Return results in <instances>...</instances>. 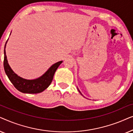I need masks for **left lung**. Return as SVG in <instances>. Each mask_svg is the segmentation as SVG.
I'll list each match as a JSON object with an SVG mask.
<instances>
[{
  "mask_svg": "<svg viewBox=\"0 0 133 133\" xmlns=\"http://www.w3.org/2000/svg\"><path fill=\"white\" fill-rule=\"evenodd\" d=\"M79 92H80V91H79Z\"/></svg>",
  "mask_w": 133,
  "mask_h": 133,
  "instance_id": "obj_1",
  "label": "left lung"
}]
</instances>
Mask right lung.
I'll return each mask as SVG.
<instances>
[{"instance_id": "1", "label": "right lung", "mask_w": 133, "mask_h": 133, "mask_svg": "<svg viewBox=\"0 0 133 133\" xmlns=\"http://www.w3.org/2000/svg\"><path fill=\"white\" fill-rule=\"evenodd\" d=\"M6 43L5 45V48ZM62 62V61H60L54 63L43 76H42L38 79L27 80L18 76L11 70L8 63L6 52H5V50H4L3 67H4L5 73L14 87L19 91L23 92V93L37 94L43 91L51 84L52 79H53L54 74Z\"/></svg>"}]
</instances>
